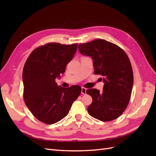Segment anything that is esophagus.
<instances>
[{
    "instance_id": "obj_1",
    "label": "esophagus",
    "mask_w": 156,
    "mask_h": 156,
    "mask_svg": "<svg viewBox=\"0 0 156 156\" xmlns=\"http://www.w3.org/2000/svg\"><path fill=\"white\" fill-rule=\"evenodd\" d=\"M87 93V89L84 87L81 88V94H85Z\"/></svg>"
}]
</instances>
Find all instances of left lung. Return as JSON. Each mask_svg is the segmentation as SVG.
<instances>
[{"mask_svg":"<svg viewBox=\"0 0 156 156\" xmlns=\"http://www.w3.org/2000/svg\"><path fill=\"white\" fill-rule=\"evenodd\" d=\"M79 51L91 57L94 73L102 76L103 91L90 88L87 93L92 98L88 107L89 115L101 121H111L119 117L128 105L133 84L130 60L119 46L104 40L80 44Z\"/></svg>","mask_w":156,"mask_h":156,"instance_id":"left-lung-1","label":"left lung"}]
</instances>
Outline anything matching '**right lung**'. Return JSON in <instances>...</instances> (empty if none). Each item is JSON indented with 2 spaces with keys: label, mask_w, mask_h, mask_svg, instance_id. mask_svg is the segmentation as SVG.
<instances>
[{
  "label": "right lung",
  "mask_w": 156,
  "mask_h": 156,
  "mask_svg": "<svg viewBox=\"0 0 156 156\" xmlns=\"http://www.w3.org/2000/svg\"><path fill=\"white\" fill-rule=\"evenodd\" d=\"M77 44L49 43L33 51L23 70V97L26 105L37 120L53 124L66 116L81 88L58 86L56 78L76 53Z\"/></svg>",
  "instance_id": "obj_1"
}]
</instances>
